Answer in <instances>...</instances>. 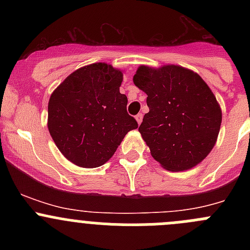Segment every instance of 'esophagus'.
<instances>
[{"label": "esophagus", "mask_w": 250, "mask_h": 250, "mask_svg": "<svg viewBox=\"0 0 250 250\" xmlns=\"http://www.w3.org/2000/svg\"><path fill=\"white\" fill-rule=\"evenodd\" d=\"M135 120H137L138 125H140V123L143 122V115H141V113H138V115L135 116Z\"/></svg>", "instance_id": "esophagus-1"}]
</instances>
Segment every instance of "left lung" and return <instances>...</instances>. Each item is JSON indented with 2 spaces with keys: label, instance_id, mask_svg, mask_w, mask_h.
Returning <instances> with one entry per match:
<instances>
[{
  "label": "left lung",
  "instance_id": "8db88e82",
  "mask_svg": "<svg viewBox=\"0 0 250 250\" xmlns=\"http://www.w3.org/2000/svg\"><path fill=\"white\" fill-rule=\"evenodd\" d=\"M133 82L146 93L150 111L139 132L151 155L170 172L191 169L218 139L221 109L202 77L178 65H141Z\"/></svg>",
  "mask_w": 250,
  "mask_h": 250
}]
</instances>
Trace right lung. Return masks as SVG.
<instances>
[{
	"label": "right lung",
	"instance_id": "1",
	"mask_svg": "<svg viewBox=\"0 0 250 250\" xmlns=\"http://www.w3.org/2000/svg\"><path fill=\"white\" fill-rule=\"evenodd\" d=\"M123 74L105 62L72 72L52 93L48 130L60 152L83 168L100 167L112 157L138 122L120 93Z\"/></svg>",
	"mask_w": 250,
	"mask_h": 250
}]
</instances>
